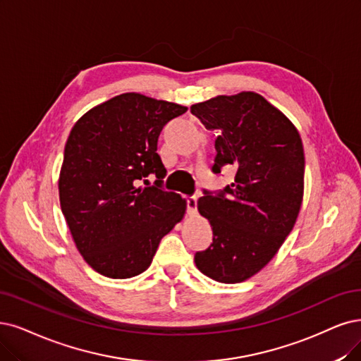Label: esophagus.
I'll return each mask as SVG.
<instances>
[{"instance_id":"34e87169","label":"esophagus","mask_w":361,"mask_h":361,"mask_svg":"<svg viewBox=\"0 0 361 361\" xmlns=\"http://www.w3.org/2000/svg\"><path fill=\"white\" fill-rule=\"evenodd\" d=\"M185 207H188V214L195 216L197 212V196H188L185 197Z\"/></svg>"}]
</instances>
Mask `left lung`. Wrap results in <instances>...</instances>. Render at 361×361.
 Wrapping results in <instances>:
<instances>
[{
	"instance_id": "obj_1",
	"label": "left lung",
	"mask_w": 361,
	"mask_h": 361,
	"mask_svg": "<svg viewBox=\"0 0 361 361\" xmlns=\"http://www.w3.org/2000/svg\"><path fill=\"white\" fill-rule=\"evenodd\" d=\"M207 129H217L211 171L233 168L223 190L204 189L197 209L212 226V244L195 255L214 281H245L268 264L299 216L305 156L298 129L259 93L243 92L195 104Z\"/></svg>"
}]
</instances>
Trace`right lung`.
I'll use <instances>...</instances> for the list:
<instances>
[{"mask_svg": "<svg viewBox=\"0 0 361 361\" xmlns=\"http://www.w3.org/2000/svg\"><path fill=\"white\" fill-rule=\"evenodd\" d=\"M188 109L123 93L87 111L70 132L59 177L61 209L80 255L114 279L152 264L160 239L184 216L185 201L162 189L157 138ZM154 175L153 186L146 180Z\"/></svg>", "mask_w": 361, "mask_h": 361, "instance_id": "right-lung-1", "label": "right lung"}]
</instances>
